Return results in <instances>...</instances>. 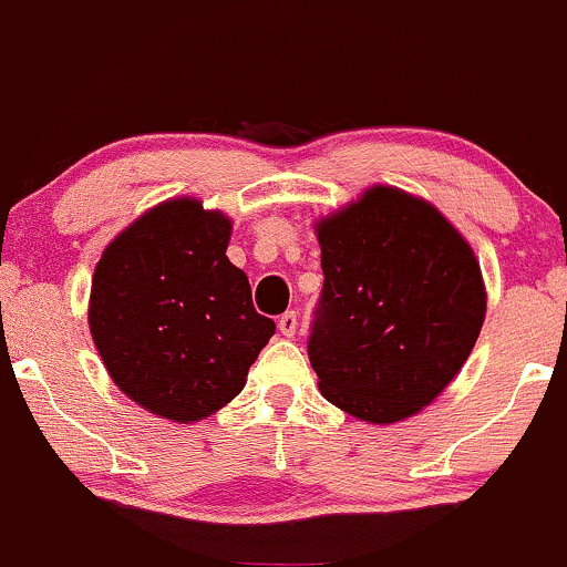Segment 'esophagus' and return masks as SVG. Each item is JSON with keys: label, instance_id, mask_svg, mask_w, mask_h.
Masks as SVG:
<instances>
[{"label": "esophagus", "instance_id": "1", "mask_svg": "<svg viewBox=\"0 0 567 567\" xmlns=\"http://www.w3.org/2000/svg\"><path fill=\"white\" fill-rule=\"evenodd\" d=\"M277 328H279V333L288 336V339H290V336H293L296 328H298V317H296V312H285L282 317H279Z\"/></svg>", "mask_w": 567, "mask_h": 567}]
</instances>
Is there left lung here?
Listing matches in <instances>:
<instances>
[{
	"label": "left lung",
	"instance_id": "8db88e82",
	"mask_svg": "<svg viewBox=\"0 0 567 567\" xmlns=\"http://www.w3.org/2000/svg\"><path fill=\"white\" fill-rule=\"evenodd\" d=\"M322 293L309 360L333 406L384 425L406 420L455 379L487 309L468 241L398 188L317 223Z\"/></svg>",
	"mask_w": 567,
	"mask_h": 567
}]
</instances>
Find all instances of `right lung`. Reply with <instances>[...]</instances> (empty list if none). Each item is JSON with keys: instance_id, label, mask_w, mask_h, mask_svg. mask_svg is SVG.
<instances>
[{"instance_id": "obj_1", "label": "right lung", "mask_w": 567, "mask_h": 567, "mask_svg": "<svg viewBox=\"0 0 567 567\" xmlns=\"http://www.w3.org/2000/svg\"><path fill=\"white\" fill-rule=\"evenodd\" d=\"M228 236L226 215L174 198L132 223L93 271V344L112 382L166 420L226 406L274 336L247 274L228 260Z\"/></svg>"}]
</instances>
